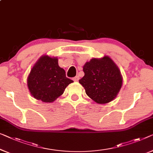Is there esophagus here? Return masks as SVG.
<instances>
[{
    "label": "esophagus",
    "mask_w": 153,
    "mask_h": 153,
    "mask_svg": "<svg viewBox=\"0 0 153 153\" xmlns=\"http://www.w3.org/2000/svg\"><path fill=\"white\" fill-rule=\"evenodd\" d=\"M79 76H76V77H74V78H73V79H74V82H77L79 80Z\"/></svg>",
    "instance_id": "esophagus-1"
}]
</instances>
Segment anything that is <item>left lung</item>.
Wrapping results in <instances>:
<instances>
[{
    "label": "left lung",
    "instance_id": "left-lung-1",
    "mask_svg": "<svg viewBox=\"0 0 153 153\" xmlns=\"http://www.w3.org/2000/svg\"><path fill=\"white\" fill-rule=\"evenodd\" d=\"M84 76L79 80L86 95L98 104H106L117 96L122 84L118 67L108 56L93 58L83 67Z\"/></svg>",
    "mask_w": 153,
    "mask_h": 153
}]
</instances>
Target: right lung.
Listing matches in <instances>:
<instances>
[{
	"label": "right lung",
	"mask_w": 153,
	"mask_h": 153,
	"mask_svg": "<svg viewBox=\"0 0 153 153\" xmlns=\"http://www.w3.org/2000/svg\"><path fill=\"white\" fill-rule=\"evenodd\" d=\"M74 81L66 77L65 71L58 66V59L44 56L33 66L27 78L32 96L44 102H52L60 96Z\"/></svg>",
	"instance_id": "add662e5"
}]
</instances>
